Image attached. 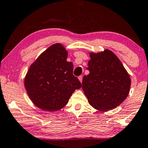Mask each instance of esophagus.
<instances>
[{
	"label": "esophagus",
	"instance_id": "1",
	"mask_svg": "<svg viewBox=\"0 0 148 148\" xmlns=\"http://www.w3.org/2000/svg\"><path fill=\"white\" fill-rule=\"evenodd\" d=\"M79 79L81 82H82V80H83V76H79Z\"/></svg>",
	"mask_w": 148,
	"mask_h": 148
}]
</instances>
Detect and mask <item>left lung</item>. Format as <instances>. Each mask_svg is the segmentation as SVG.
I'll return each mask as SVG.
<instances>
[{
  "mask_svg": "<svg viewBox=\"0 0 148 148\" xmlns=\"http://www.w3.org/2000/svg\"><path fill=\"white\" fill-rule=\"evenodd\" d=\"M88 70L83 78L82 88L88 102L99 111L112 110L120 104L130 92V75L111 51L90 53Z\"/></svg>",
  "mask_w": 148,
  "mask_h": 148,
  "instance_id": "obj_1",
  "label": "left lung"
}]
</instances>
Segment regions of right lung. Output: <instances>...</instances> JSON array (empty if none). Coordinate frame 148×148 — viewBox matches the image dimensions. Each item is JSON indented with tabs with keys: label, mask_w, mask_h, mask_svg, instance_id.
I'll use <instances>...</instances> for the list:
<instances>
[{
	"label": "right lung",
	"mask_w": 148,
	"mask_h": 148,
	"mask_svg": "<svg viewBox=\"0 0 148 148\" xmlns=\"http://www.w3.org/2000/svg\"><path fill=\"white\" fill-rule=\"evenodd\" d=\"M67 51L60 44L49 47L30 65L24 85L34 104L47 111L60 110L76 89L81 87L73 75V64L67 62Z\"/></svg>",
	"instance_id": "add662e5"
}]
</instances>
